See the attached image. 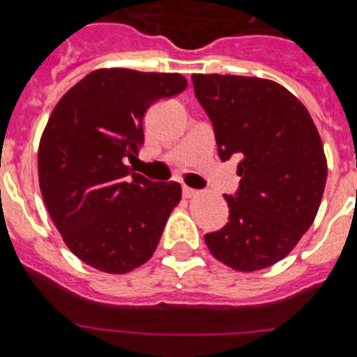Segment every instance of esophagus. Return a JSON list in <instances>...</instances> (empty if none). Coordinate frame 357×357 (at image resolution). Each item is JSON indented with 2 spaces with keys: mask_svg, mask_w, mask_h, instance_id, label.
Segmentation results:
<instances>
[{
  "mask_svg": "<svg viewBox=\"0 0 357 357\" xmlns=\"http://www.w3.org/2000/svg\"><path fill=\"white\" fill-rule=\"evenodd\" d=\"M183 195H185L186 199L195 197V195H197V190H194V188H190V186H183Z\"/></svg>",
  "mask_w": 357,
  "mask_h": 357,
  "instance_id": "1",
  "label": "esophagus"
}]
</instances>
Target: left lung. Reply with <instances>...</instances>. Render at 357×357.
<instances>
[{"mask_svg":"<svg viewBox=\"0 0 357 357\" xmlns=\"http://www.w3.org/2000/svg\"><path fill=\"white\" fill-rule=\"evenodd\" d=\"M213 124L218 156L238 160V190L224 195L229 222L204 234L218 261L240 272L281 261L313 224L327 179L313 119L291 92L271 79L192 75Z\"/></svg>","mask_w":357,"mask_h":357,"instance_id":"8db88e82","label":"left lung"}]
</instances>
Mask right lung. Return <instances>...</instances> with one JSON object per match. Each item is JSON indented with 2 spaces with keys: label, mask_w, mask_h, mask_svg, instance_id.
Here are the masks:
<instances>
[{
  "label": "right lung",
  "mask_w": 357,
  "mask_h": 357,
  "mask_svg": "<svg viewBox=\"0 0 357 357\" xmlns=\"http://www.w3.org/2000/svg\"><path fill=\"white\" fill-rule=\"evenodd\" d=\"M185 89L176 73L98 69L54 107L38 146V183L63 242L86 265L126 274L155 252L181 186L151 181L126 160L139 156L147 108Z\"/></svg>",
  "instance_id": "obj_1"
}]
</instances>
